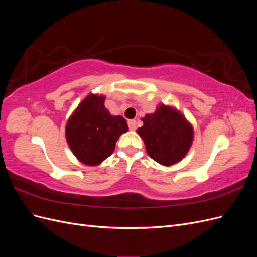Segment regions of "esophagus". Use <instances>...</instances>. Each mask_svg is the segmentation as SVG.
I'll return each instance as SVG.
<instances>
[{"label": "esophagus", "mask_w": 257, "mask_h": 257, "mask_svg": "<svg viewBox=\"0 0 257 257\" xmlns=\"http://www.w3.org/2000/svg\"><path fill=\"white\" fill-rule=\"evenodd\" d=\"M128 127L131 131H135L137 127V122L135 120H128Z\"/></svg>", "instance_id": "34e87169"}]
</instances>
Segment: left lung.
<instances>
[{
	"instance_id": "8db88e82",
	"label": "left lung",
	"mask_w": 257,
	"mask_h": 257,
	"mask_svg": "<svg viewBox=\"0 0 257 257\" xmlns=\"http://www.w3.org/2000/svg\"><path fill=\"white\" fill-rule=\"evenodd\" d=\"M137 128L149 157L163 166H172L184 159L194 139L192 124L176 107L159 104L153 113L142 118Z\"/></svg>"
}]
</instances>
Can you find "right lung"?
I'll return each mask as SVG.
<instances>
[{
    "label": "right lung",
    "mask_w": 257,
    "mask_h": 257,
    "mask_svg": "<svg viewBox=\"0 0 257 257\" xmlns=\"http://www.w3.org/2000/svg\"><path fill=\"white\" fill-rule=\"evenodd\" d=\"M105 95L90 93L77 106L65 126L66 142L76 159L96 166L112 154L119 137L128 131L125 119L112 115L104 105Z\"/></svg>",
    "instance_id": "1"
}]
</instances>
